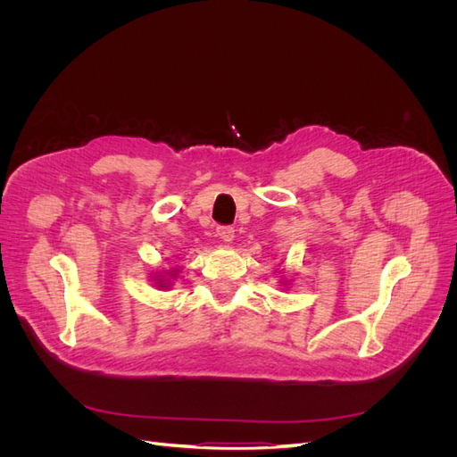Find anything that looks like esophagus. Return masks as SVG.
Segmentation results:
<instances>
[{"mask_svg":"<svg viewBox=\"0 0 457 457\" xmlns=\"http://www.w3.org/2000/svg\"><path fill=\"white\" fill-rule=\"evenodd\" d=\"M217 234H219V238L227 242V244H230L234 240V228L232 227H217Z\"/></svg>","mask_w":457,"mask_h":457,"instance_id":"34e87169","label":"esophagus"}]
</instances>
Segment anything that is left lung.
Masks as SVG:
<instances>
[{"instance_id":"obj_1","label":"left lung","mask_w":457,"mask_h":457,"mask_svg":"<svg viewBox=\"0 0 457 457\" xmlns=\"http://www.w3.org/2000/svg\"><path fill=\"white\" fill-rule=\"evenodd\" d=\"M282 284H284V282H282Z\"/></svg>"}]
</instances>
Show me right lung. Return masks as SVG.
<instances>
[{"label": "right lung", "mask_w": 457, "mask_h": 457, "mask_svg": "<svg viewBox=\"0 0 457 457\" xmlns=\"http://www.w3.org/2000/svg\"><path fill=\"white\" fill-rule=\"evenodd\" d=\"M175 274H177V270H170V272H162V274H156L154 276V282H156V286L158 287H170V282L175 278Z\"/></svg>", "instance_id": "obj_1"}]
</instances>
